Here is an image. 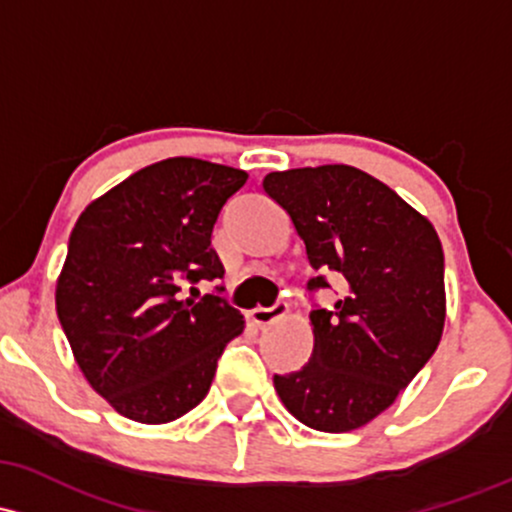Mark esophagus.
<instances>
[{
  "mask_svg": "<svg viewBox=\"0 0 512 512\" xmlns=\"http://www.w3.org/2000/svg\"><path fill=\"white\" fill-rule=\"evenodd\" d=\"M286 311H289V306H286L284 301H279V303H274V306H269V308H252L250 320L255 325H269V323H274V320L284 318Z\"/></svg>",
  "mask_w": 512,
  "mask_h": 512,
  "instance_id": "34e87169",
  "label": "esophagus"
}]
</instances>
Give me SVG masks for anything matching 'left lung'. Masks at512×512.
<instances>
[{
	"label": "left lung",
	"instance_id": "left-lung-1",
	"mask_svg": "<svg viewBox=\"0 0 512 512\" xmlns=\"http://www.w3.org/2000/svg\"><path fill=\"white\" fill-rule=\"evenodd\" d=\"M320 277H340L333 308H313L311 359L274 374L286 411L320 432H350L384 413L437 350L445 328V255L423 213L350 165L269 172Z\"/></svg>",
	"mask_w": 512,
	"mask_h": 512
}]
</instances>
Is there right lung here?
Segmentation results:
<instances>
[{
    "instance_id": "right-lung-1",
    "label": "right lung",
    "mask_w": 512,
    "mask_h": 512,
    "mask_svg": "<svg viewBox=\"0 0 512 512\" xmlns=\"http://www.w3.org/2000/svg\"><path fill=\"white\" fill-rule=\"evenodd\" d=\"M247 172L196 157L143 167L94 199L70 233L55 308L84 379L123 418L160 425L206 398L245 320L221 296L179 299L221 279L211 247Z\"/></svg>"
}]
</instances>
